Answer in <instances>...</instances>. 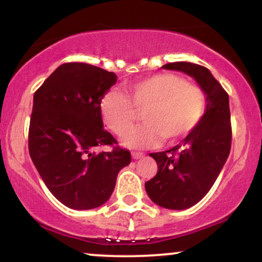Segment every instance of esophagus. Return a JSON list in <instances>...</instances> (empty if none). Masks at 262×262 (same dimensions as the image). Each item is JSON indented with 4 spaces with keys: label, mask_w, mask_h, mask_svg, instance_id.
I'll return each mask as SVG.
<instances>
[{
    "label": "esophagus",
    "mask_w": 262,
    "mask_h": 262,
    "mask_svg": "<svg viewBox=\"0 0 262 262\" xmlns=\"http://www.w3.org/2000/svg\"><path fill=\"white\" fill-rule=\"evenodd\" d=\"M144 156L143 152H139V151H132V158L133 159H141Z\"/></svg>",
    "instance_id": "esophagus-1"
}]
</instances>
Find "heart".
<instances>
[{"label": "heart", "instance_id": "obj_1", "mask_svg": "<svg viewBox=\"0 0 262 262\" xmlns=\"http://www.w3.org/2000/svg\"><path fill=\"white\" fill-rule=\"evenodd\" d=\"M207 108L206 93L176 74L161 73L104 93L100 111L114 134H127L141 113L143 124L124 138L129 148H150L164 139L175 143L191 133L202 121Z\"/></svg>", "mask_w": 262, "mask_h": 262}]
</instances>
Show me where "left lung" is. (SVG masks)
<instances>
[{"mask_svg":"<svg viewBox=\"0 0 262 262\" xmlns=\"http://www.w3.org/2000/svg\"><path fill=\"white\" fill-rule=\"evenodd\" d=\"M189 75L207 96L202 121L172 149L151 152L158 172L145 182L152 202L167 209H187L200 202L214 185L231 148L229 96L210 71L186 61L162 66Z\"/></svg>","mask_w":262,"mask_h":262,"instance_id":"8db88e82","label":"left lung"}]
</instances>
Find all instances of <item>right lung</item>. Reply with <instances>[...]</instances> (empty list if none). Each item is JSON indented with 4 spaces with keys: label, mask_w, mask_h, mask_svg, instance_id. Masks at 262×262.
<instances>
[{
    "label": "right lung",
    "mask_w": 262,
    "mask_h": 262,
    "mask_svg": "<svg viewBox=\"0 0 262 262\" xmlns=\"http://www.w3.org/2000/svg\"><path fill=\"white\" fill-rule=\"evenodd\" d=\"M116 82L114 73L65 62L34 93L29 155L48 189L69 208L106 203L118 172L132 161L102 122L100 101ZM102 146L113 149L94 151Z\"/></svg>",
    "instance_id": "obj_1"
}]
</instances>
